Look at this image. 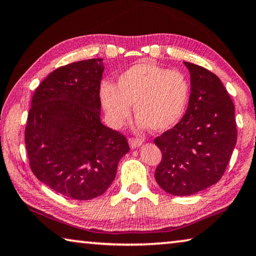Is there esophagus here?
Here are the masks:
<instances>
[{
	"label": "esophagus",
	"mask_w": 256,
	"mask_h": 256,
	"mask_svg": "<svg viewBox=\"0 0 256 256\" xmlns=\"http://www.w3.org/2000/svg\"><path fill=\"white\" fill-rule=\"evenodd\" d=\"M128 144H130V147H131L132 149H136L142 144V141H141L140 139H134V138H131V139L128 140Z\"/></svg>",
	"instance_id": "34e87169"
}]
</instances>
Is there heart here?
<instances>
[{"mask_svg":"<svg viewBox=\"0 0 256 256\" xmlns=\"http://www.w3.org/2000/svg\"><path fill=\"white\" fill-rule=\"evenodd\" d=\"M189 98V83L178 70L150 62L133 64L118 76L117 86L104 82L101 104L114 126H120L131 115H138L136 126L165 132L181 120Z\"/></svg>","mask_w":256,"mask_h":256,"instance_id":"b5f03b06","label":"heart"}]
</instances>
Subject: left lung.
<instances>
[{
	"instance_id": "1",
	"label": "left lung",
	"mask_w": 256,
	"mask_h": 256,
	"mask_svg": "<svg viewBox=\"0 0 256 256\" xmlns=\"http://www.w3.org/2000/svg\"><path fill=\"white\" fill-rule=\"evenodd\" d=\"M190 72L186 112L176 126L155 139L162 152L155 179L173 196H189L221 179L236 146L234 106L220 78L184 62Z\"/></svg>"
}]
</instances>
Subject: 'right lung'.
<instances>
[{
    "label": "right lung",
    "instance_id": "1",
    "mask_svg": "<svg viewBox=\"0 0 256 256\" xmlns=\"http://www.w3.org/2000/svg\"><path fill=\"white\" fill-rule=\"evenodd\" d=\"M101 58L59 67L38 85L27 117L30 170L72 200L101 196L130 150L126 138L101 123Z\"/></svg>",
    "mask_w": 256,
    "mask_h": 256
}]
</instances>
